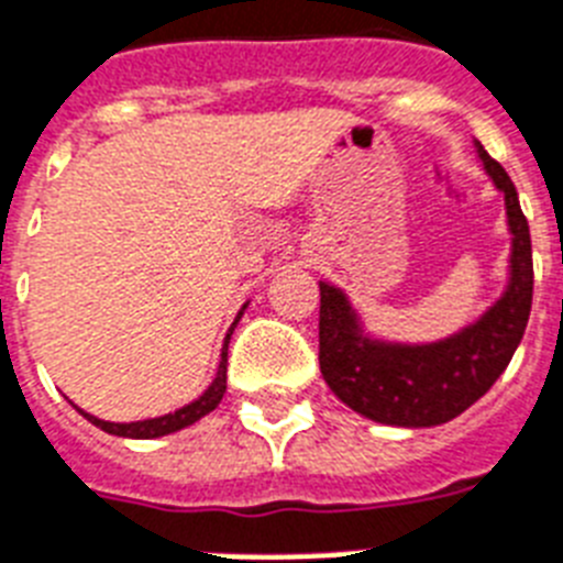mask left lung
I'll use <instances>...</instances> for the list:
<instances>
[{"label":"left lung","instance_id":"1","mask_svg":"<svg viewBox=\"0 0 563 563\" xmlns=\"http://www.w3.org/2000/svg\"><path fill=\"white\" fill-rule=\"evenodd\" d=\"M486 174L507 200L512 277L498 303L475 325L429 346L363 338L343 291L320 283V372L354 412L391 427H438L484 398L521 343L532 309L530 225L504 165L475 143Z\"/></svg>","mask_w":563,"mask_h":563}]
</instances>
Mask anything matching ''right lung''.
<instances>
[{"instance_id":"add662e5","label":"right lung","mask_w":563,"mask_h":563,"mask_svg":"<svg viewBox=\"0 0 563 563\" xmlns=\"http://www.w3.org/2000/svg\"><path fill=\"white\" fill-rule=\"evenodd\" d=\"M243 314V311H240ZM238 314V318H240ZM234 325H238V320H234ZM234 325H231V332H234ZM231 332L225 334V343H223V354H220V369H217V377L214 384L209 386V389L202 391L200 398L194 400V404L183 406V409H177V412L172 415H163V418H151V420H136V423H108V420H99L93 418V415L82 412L85 418L91 420L93 427H99L102 432L108 434H120V438H140V441H145V438H159V434H172L177 432V429H186L191 427L194 420H200L202 415H209L211 409H214L220 400H223V391H225V366H229V340H231Z\"/></svg>"}]
</instances>
